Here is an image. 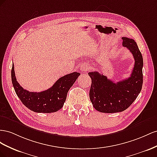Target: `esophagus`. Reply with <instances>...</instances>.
Segmentation results:
<instances>
[{"label":"esophagus","mask_w":157,"mask_h":157,"mask_svg":"<svg viewBox=\"0 0 157 157\" xmlns=\"http://www.w3.org/2000/svg\"><path fill=\"white\" fill-rule=\"evenodd\" d=\"M91 68V67L90 64H89L88 63H83L82 64V66H81V70L83 71H87L90 70Z\"/></svg>","instance_id":"34e87169"}]
</instances>
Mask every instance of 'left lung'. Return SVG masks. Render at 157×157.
<instances>
[{
    "label": "left lung",
    "mask_w": 157,
    "mask_h": 157,
    "mask_svg": "<svg viewBox=\"0 0 157 157\" xmlns=\"http://www.w3.org/2000/svg\"><path fill=\"white\" fill-rule=\"evenodd\" d=\"M123 47L128 48L133 56L135 64L130 77L114 83L97 71L88 74L91 78L89 98L97 110L104 113H114L127 109L141 92L143 85V60L136 42L123 37Z\"/></svg>",
    "instance_id": "8db88e82"
}]
</instances>
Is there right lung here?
I'll list each match as a JSON object with an SVG mask.
<instances>
[{"label":"right lung","instance_id":"add662e5","mask_svg":"<svg viewBox=\"0 0 157 157\" xmlns=\"http://www.w3.org/2000/svg\"><path fill=\"white\" fill-rule=\"evenodd\" d=\"M80 75L73 72L59 78L47 90L41 92H30L22 87L16 81L14 66L12 64L11 77L13 87L17 96L27 108L35 113H51L62 108L70 87Z\"/></svg>","mask_w":157,"mask_h":157}]
</instances>
